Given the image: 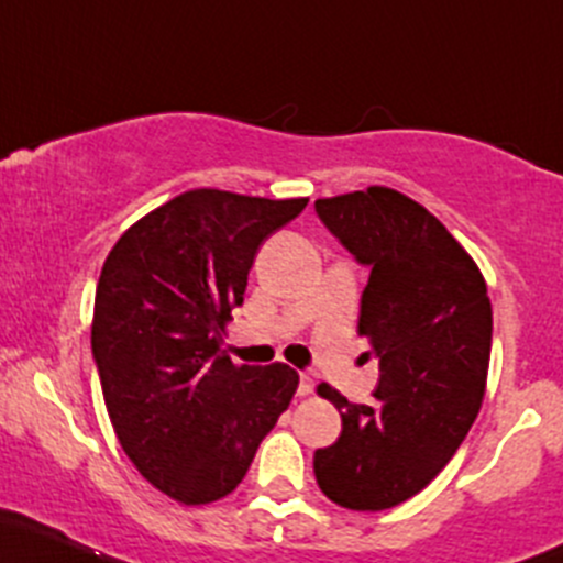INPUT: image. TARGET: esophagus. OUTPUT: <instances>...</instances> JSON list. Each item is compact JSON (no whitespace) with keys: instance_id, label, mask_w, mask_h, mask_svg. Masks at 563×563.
Returning <instances> with one entry per match:
<instances>
[{"instance_id":"1","label":"esophagus","mask_w":563,"mask_h":563,"mask_svg":"<svg viewBox=\"0 0 563 563\" xmlns=\"http://www.w3.org/2000/svg\"><path fill=\"white\" fill-rule=\"evenodd\" d=\"M314 390V379L307 372L299 374V395H310Z\"/></svg>"}]
</instances>
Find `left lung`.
<instances>
[{
    "label": "left lung",
    "instance_id": "1",
    "mask_svg": "<svg viewBox=\"0 0 563 563\" xmlns=\"http://www.w3.org/2000/svg\"><path fill=\"white\" fill-rule=\"evenodd\" d=\"M314 213L368 269L357 333L379 361L372 404L320 385L342 435L314 452L331 503L387 510L446 467L484 398L492 301L467 251L428 208L387 187L314 200Z\"/></svg>",
    "mask_w": 563,
    "mask_h": 563
}]
</instances>
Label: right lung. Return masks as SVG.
Instances as JSON below:
<instances>
[{"label":"right lung","instance_id":"1","mask_svg":"<svg viewBox=\"0 0 563 563\" xmlns=\"http://www.w3.org/2000/svg\"><path fill=\"white\" fill-rule=\"evenodd\" d=\"M305 206L191 189L135 221L103 262L90 344L109 419L139 473L178 503L238 489L291 404V366H234L221 342L258 245Z\"/></svg>","mask_w":563,"mask_h":563}]
</instances>
